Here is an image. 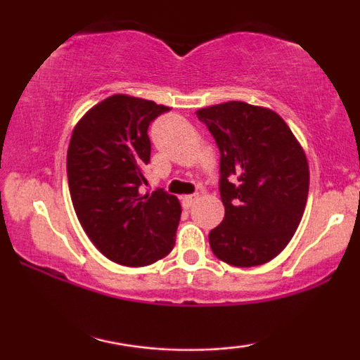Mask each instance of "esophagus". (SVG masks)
<instances>
[{"mask_svg":"<svg viewBox=\"0 0 360 360\" xmlns=\"http://www.w3.org/2000/svg\"><path fill=\"white\" fill-rule=\"evenodd\" d=\"M198 200V194H188V196H183V205L186 208H189V206L194 205V201Z\"/></svg>","mask_w":360,"mask_h":360,"instance_id":"1","label":"esophagus"}]
</instances>
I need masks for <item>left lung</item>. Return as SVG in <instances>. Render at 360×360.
Wrapping results in <instances>:
<instances>
[{
  "label": "left lung",
  "instance_id": "8db88e82",
  "mask_svg": "<svg viewBox=\"0 0 360 360\" xmlns=\"http://www.w3.org/2000/svg\"><path fill=\"white\" fill-rule=\"evenodd\" d=\"M220 148L225 218L210 232L223 262L254 267L279 255L298 229L308 200L303 147L276 111L226 101L196 111Z\"/></svg>",
  "mask_w": 360,
  "mask_h": 360
}]
</instances>
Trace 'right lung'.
<instances>
[{"label":"right lung","instance_id":"1","mask_svg":"<svg viewBox=\"0 0 360 360\" xmlns=\"http://www.w3.org/2000/svg\"><path fill=\"white\" fill-rule=\"evenodd\" d=\"M169 111L142 98L113 94L74 127L68 179L74 212L89 240L122 266H148L176 242L179 200L164 189L143 193L150 162V122Z\"/></svg>","mask_w":360,"mask_h":360}]
</instances>
